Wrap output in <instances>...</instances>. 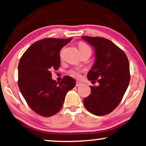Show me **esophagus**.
<instances>
[{
    "instance_id": "esophagus-1",
    "label": "esophagus",
    "mask_w": 146,
    "mask_h": 146,
    "mask_svg": "<svg viewBox=\"0 0 146 146\" xmlns=\"http://www.w3.org/2000/svg\"><path fill=\"white\" fill-rule=\"evenodd\" d=\"M81 82H79V81H77L76 82V87H79V86L81 85Z\"/></svg>"
}]
</instances>
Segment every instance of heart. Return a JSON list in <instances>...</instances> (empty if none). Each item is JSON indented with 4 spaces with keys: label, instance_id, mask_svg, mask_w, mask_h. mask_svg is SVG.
Instances as JSON below:
<instances>
[{
    "label": "heart",
    "instance_id": "1",
    "mask_svg": "<svg viewBox=\"0 0 146 146\" xmlns=\"http://www.w3.org/2000/svg\"><path fill=\"white\" fill-rule=\"evenodd\" d=\"M79 48L80 52H85V51H90L91 52V49L87 44L84 42H80L79 44ZM83 72V70L79 68H73L69 70V73L71 76L75 78H79L81 76V73Z\"/></svg>",
    "mask_w": 146,
    "mask_h": 146
}]
</instances>
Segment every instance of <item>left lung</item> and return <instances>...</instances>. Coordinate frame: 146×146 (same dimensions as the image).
Instances as JSON below:
<instances>
[{
    "label": "left lung",
    "instance_id": "8db88e82",
    "mask_svg": "<svg viewBox=\"0 0 146 146\" xmlns=\"http://www.w3.org/2000/svg\"><path fill=\"white\" fill-rule=\"evenodd\" d=\"M81 38L95 51V62L87 77L89 81L99 83L98 87L90 86L91 94L84 98V105L91 113L104 116L118 106L128 87L130 74L128 57L107 39L90 36Z\"/></svg>",
    "mask_w": 146,
    "mask_h": 146
}]
</instances>
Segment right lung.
I'll list each match as a JSON object with an SVG mask.
<instances>
[{
	"mask_svg": "<svg viewBox=\"0 0 146 146\" xmlns=\"http://www.w3.org/2000/svg\"><path fill=\"white\" fill-rule=\"evenodd\" d=\"M72 38H45L26 51L18 65V87L26 102L36 113L44 117L57 114L67 92L75 86L73 78L65 76L61 82L52 79V69L60 66L59 52Z\"/></svg>",
	"mask_w": 146,
	"mask_h": 146,
	"instance_id": "obj_1",
	"label": "right lung"
}]
</instances>
